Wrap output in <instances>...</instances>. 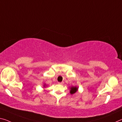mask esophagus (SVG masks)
Returning <instances> with one entry per match:
<instances>
[{
	"label": "esophagus",
	"mask_w": 122,
	"mask_h": 122,
	"mask_svg": "<svg viewBox=\"0 0 122 122\" xmlns=\"http://www.w3.org/2000/svg\"><path fill=\"white\" fill-rule=\"evenodd\" d=\"M58 84H60V85H63V84H64V82L62 81V82H59Z\"/></svg>",
	"instance_id": "obj_1"
}]
</instances>
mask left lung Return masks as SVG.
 Masks as SVG:
<instances>
[{"label": "left lung", "instance_id": "obj_1", "mask_svg": "<svg viewBox=\"0 0 122 122\" xmlns=\"http://www.w3.org/2000/svg\"><path fill=\"white\" fill-rule=\"evenodd\" d=\"M77 90H78V87H71L70 91L71 94H72L75 93L76 92Z\"/></svg>", "mask_w": 122, "mask_h": 122}]
</instances>
